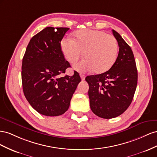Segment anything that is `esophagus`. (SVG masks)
<instances>
[{"mask_svg":"<svg viewBox=\"0 0 157 157\" xmlns=\"http://www.w3.org/2000/svg\"><path fill=\"white\" fill-rule=\"evenodd\" d=\"M79 75H80V77H81V79H82V81H83V80H85V78H86V76H85V75L81 74Z\"/></svg>","mask_w":157,"mask_h":157,"instance_id":"34e87169","label":"esophagus"}]
</instances>
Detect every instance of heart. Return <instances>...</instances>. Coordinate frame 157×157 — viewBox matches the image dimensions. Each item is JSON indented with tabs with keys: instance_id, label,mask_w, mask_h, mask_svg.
<instances>
[{
	"instance_id": "heart-1",
	"label": "heart",
	"mask_w": 157,
	"mask_h": 157,
	"mask_svg": "<svg viewBox=\"0 0 157 157\" xmlns=\"http://www.w3.org/2000/svg\"><path fill=\"white\" fill-rule=\"evenodd\" d=\"M75 39L66 37L61 41V50L66 59L75 63L83 56L86 59L75 64V70L86 72L95 70L103 73L110 70L117 59L118 44L113 35L105 31L83 29L76 31Z\"/></svg>"
}]
</instances>
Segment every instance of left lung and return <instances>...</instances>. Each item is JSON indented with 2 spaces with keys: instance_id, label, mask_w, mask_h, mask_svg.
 Returning a JSON list of instances; mask_svg holds the SVG:
<instances>
[{
  "instance_id": "left-lung-1",
  "label": "left lung",
  "mask_w": 157,
  "mask_h": 157,
  "mask_svg": "<svg viewBox=\"0 0 157 157\" xmlns=\"http://www.w3.org/2000/svg\"><path fill=\"white\" fill-rule=\"evenodd\" d=\"M119 46L117 59L105 72L87 76L88 95L93 113L110 119L122 114L133 100L137 83V70L131 47L113 29Z\"/></svg>"
}]
</instances>
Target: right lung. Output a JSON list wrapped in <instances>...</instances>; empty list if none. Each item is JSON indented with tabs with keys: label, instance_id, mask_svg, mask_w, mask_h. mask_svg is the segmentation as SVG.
<instances>
[{
	"label": "right lung",
	"instance_id": "1",
	"mask_svg": "<svg viewBox=\"0 0 157 157\" xmlns=\"http://www.w3.org/2000/svg\"><path fill=\"white\" fill-rule=\"evenodd\" d=\"M70 28L47 27L31 39L22 60L21 81L24 95L39 113L57 116L68 110L81 78L77 71L66 75L70 67L60 42Z\"/></svg>",
	"mask_w": 157,
	"mask_h": 157
}]
</instances>
